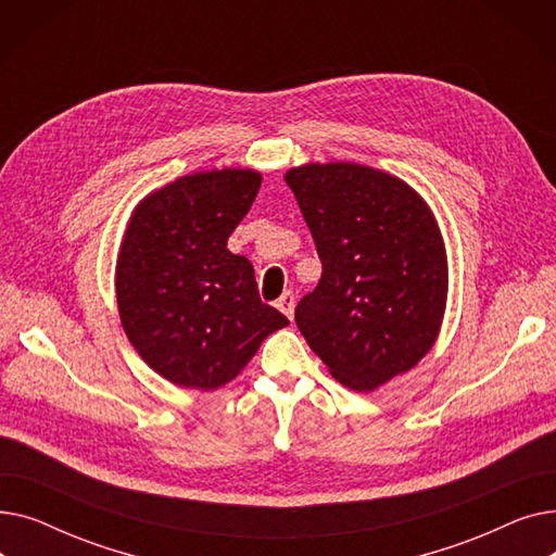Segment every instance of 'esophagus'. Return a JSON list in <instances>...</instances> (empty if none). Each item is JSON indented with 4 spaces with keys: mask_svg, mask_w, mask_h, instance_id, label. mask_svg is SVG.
Instances as JSON below:
<instances>
[{
    "mask_svg": "<svg viewBox=\"0 0 556 556\" xmlns=\"http://www.w3.org/2000/svg\"><path fill=\"white\" fill-rule=\"evenodd\" d=\"M275 306H277L288 319H293V315H295V295L288 290V293H283V295L277 300Z\"/></svg>",
    "mask_w": 556,
    "mask_h": 556,
    "instance_id": "esophagus-1",
    "label": "esophagus"
}]
</instances>
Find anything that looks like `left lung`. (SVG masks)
Returning a JSON list of instances; mask_svg holds the SVG:
<instances>
[{"label":"left lung","instance_id":"1","mask_svg":"<svg viewBox=\"0 0 556 556\" xmlns=\"http://www.w3.org/2000/svg\"><path fill=\"white\" fill-rule=\"evenodd\" d=\"M323 261L298 308L308 346L354 392L410 371L440 336L448 258L428 202L401 178L356 162L288 168Z\"/></svg>","mask_w":556,"mask_h":556}]
</instances>
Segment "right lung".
Segmentation results:
<instances>
[{
    "instance_id": "right-lung-1",
    "label": "right lung",
    "mask_w": 556,
    "mask_h": 556,
    "mask_svg": "<svg viewBox=\"0 0 556 556\" xmlns=\"http://www.w3.org/2000/svg\"><path fill=\"white\" fill-rule=\"evenodd\" d=\"M254 168L195 170L132 210L114 286L122 327L168 383L218 390L288 319L258 300L252 263L227 250L261 187Z\"/></svg>"
}]
</instances>
